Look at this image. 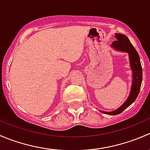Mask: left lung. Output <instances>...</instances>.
Segmentation results:
<instances>
[{
    "label": "left lung",
    "instance_id": "8db88e82",
    "mask_svg": "<svg viewBox=\"0 0 150 150\" xmlns=\"http://www.w3.org/2000/svg\"><path fill=\"white\" fill-rule=\"evenodd\" d=\"M115 37L117 40L112 42L111 46L117 51H120L122 52H127L129 56V61L131 68L133 72V83L131 86L130 95L127 100L120 106L118 109L115 111L112 112H102L105 114L110 115H116L121 113L125 109L129 107L138 96L139 93L142 81V69L140 62V58L138 52L135 49L133 45L130 42L129 39L125 35L119 33H115Z\"/></svg>",
    "mask_w": 150,
    "mask_h": 150
}]
</instances>
